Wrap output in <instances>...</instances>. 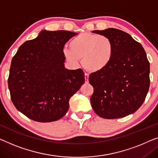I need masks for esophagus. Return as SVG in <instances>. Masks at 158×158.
<instances>
[{"instance_id": "obj_1", "label": "esophagus", "mask_w": 158, "mask_h": 158, "mask_svg": "<svg viewBox=\"0 0 158 158\" xmlns=\"http://www.w3.org/2000/svg\"><path fill=\"white\" fill-rule=\"evenodd\" d=\"M84 78H85L86 83H88L89 82V74H87V73H85V74H84Z\"/></svg>"}]
</instances>
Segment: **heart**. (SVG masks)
I'll list each match as a JSON object with an SVG mask.
<instances>
[{
    "instance_id": "heart-1",
    "label": "heart",
    "mask_w": 158,
    "mask_h": 158,
    "mask_svg": "<svg viewBox=\"0 0 158 158\" xmlns=\"http://www.w3.org/2000/svg\"><path fill=\"white\" fill-rule=\"evenodd\" d=\"M70 48H64L63 53L67 60L77 64L81 59L84 67L98 72L109 64L114 55V43L106 35L81 33L73 38Z\"/></svg>"
}]
</instances>
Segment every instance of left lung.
Here are the masks:
<instances>
[{"label":"left lung","instance_id":"left-lung-1","mask_svg":"<svg viewBox=\"0 0 158 158\" xmlns=\"http://www.w3.org/2000/svg\"><path fill=\"white\" fill-rule=\"evenodd\" d=\"M114 43L110 63L89 75L94 87L91 103L98 116L107 119L135 112L146 97L150 86V63L145 49L130 35L116 28L94 30Z\"/></svg>","mask_w":158,"mask_h":158}]
</instances>
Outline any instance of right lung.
<instances>
[{"instance_id":"1","label":"right lung","mask_w":158,"mask_h":158,"mask_svg":"<svg viewBox=\"0 0 158 158\" xmlns=\"http://www.w3.org/2000/svg\"><path fill=\"white\" fill-rule=\"evenodd\" d=\"M77 34L42 30L25 42L12 59L8 79L16 109L37 122L57 121L69 109V98L84 83L81 69L64 68V44Z\"/></svg>"}]
</instances>
